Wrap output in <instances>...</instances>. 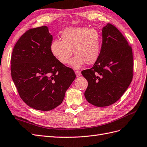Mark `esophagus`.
Here are the masks:
<instances>
[{"label":"esophagus","instance_id":"esophagus-1","mask_svg":"<svg viewBox=\"0 0 147 147\" xmlns=\"http://www.w3.org/2000/svg\"><path fill=\"white\" fill-rule=\"evenodd\" d=\"M75 73H76V77L80 76H81V73L80 71H75Z\"/></svg>","mask_w":147,"mask_h":147}]
</instances>
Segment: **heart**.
Instances as JSON below:
<instances>
[{
    "label": "heart",
    "mask_w": 147,
    "mask_h": 147,
    "mask_svg": "<svg viewBox=\"0 0 147 147\" xmlns=\"http://www.w3.org/2000/svg\"><path fill=\"white\" fill-rule=\"evenodd\" d=\"M62 40H54L50 45L53 56L63 64L66 65L74 53L76 55L70 61L74 69H80L86 63L92 65L98 59L100 50V36L94 28L68 27L62 32Z\"/></svg>",
    "instance_id": "obj_1"
}]
</instances>
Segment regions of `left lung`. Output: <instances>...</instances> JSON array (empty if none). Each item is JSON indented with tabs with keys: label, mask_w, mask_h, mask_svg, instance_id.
<instances>
[{
	"label": "left lung",
	"mask_w": 147,
	"mask_h": 147,
	"mask_svg": "<svg viewBox=\"0 0 147 147\" xmlns=\"http://www.w3.org/2000/svg\"><path fill=\"white\" fill-rule=\"evenodd\" d=\"M102 38L98 59L91 69L81 72L88 82L86 99L97 107L117 101L133 78L132 50L125 37L115 26L107 24L102 28Z\"/></svg>",
	"instance_id": "obj_1"
}]
</instances>
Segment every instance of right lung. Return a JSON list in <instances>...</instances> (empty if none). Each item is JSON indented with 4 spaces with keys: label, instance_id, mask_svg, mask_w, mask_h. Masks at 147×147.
<instances>
[{
    "label": "right lung",
    "instance_id": "add662e5",
    "mask_svg": "<svg viewBox=\"0 0 147 147\" xmlns=\"http://www.w3.org/2000/svg\"><path fill=\"white\" fill-rule=\"evenodd\" d=\"M53 36L47 26L28 30L11 56V75L21 99L34 109L48 111L61 104L76 78L50 51Z\"/></svg>",
    "mask_w": 147,
    "mask_h": 147
}]
</instances>
